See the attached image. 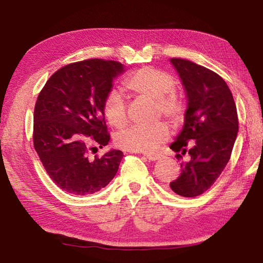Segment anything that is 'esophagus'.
Wrapping results in <instances>:
<instances>
[{
  "mask_svg": "<svg viewBox=\"0 0 263 263\" xmlns=\"http://www.w3.org/2000/svg\"><path fill=\"white\" fill-rule=\"evenodd\" d=\"M143 156H145L147 159H149V161H153V162L157 161V159H159V157H161L158 154H143Z\"/></svg>",
  "mask_w": 263,
  "mask_h": 263,
  "instance_id": "34e87169",
  "label": "esophagus"
}]
</instances>
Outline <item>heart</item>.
Listing matches in <instances>:
<instances>
[{
	"instance_id": "obj_1",
	"label": "heart",
	"mask_w": 263,
	"mask_h": 263,
	"mask_svg": "<svg viewBox=\"0 0 263 263\" xmlns=\"http://www.w3.org/2000/svg\"><path fill=\"white\" fill-rule=\"evenodd\" d=\"M126 86L138 96L156 102L158 111L172 121H178L183 115V104L173 93L176 80L173 76L154 67H145L136 71L126 81ZM104 114L112 126L122 127L126 123V104L120 90H111L104 102ZM168 137L165 123L151 126L132 125L116 133L115 145L128 152L153 153Z\"/></svg>"
}]
</instances>
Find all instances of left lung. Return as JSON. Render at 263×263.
Wrapping results in <instances>:
<instances>
[{
	"label": "left lung",
	"instance_id": "1",
	"mask_svg": "<svg viewBox=\"0 0 263 263\" xmlns=\"http://www.w3.org/2000/svg\"><path fill=\"white\" fill-rule=\"evenodd\" d=\"M170 63L187 98L182 130L170 148L183 155L187 141L195 140L190 159L180 164V177L170 187L180 196L195 197L212 186L229 162L238 133L237 109L227 83L214 71L184 59Z\"/></svg>",
	"mask_w": 263,
	"mask_h": 263
}]
</instances>
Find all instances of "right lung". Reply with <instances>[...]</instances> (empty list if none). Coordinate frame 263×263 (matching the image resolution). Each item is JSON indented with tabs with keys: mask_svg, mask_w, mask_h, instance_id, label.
Instances as JSON below:
<instances>
[{
	"mask_svg": "<svg viewBox=\"0 0 263 263\" xmlns=\"http://www.w3.org/2000/svg\"><path fill=\"white\" fill-rule=\"evenodd\" d=\"M124 71V65L112 60L67 65L50 77L37 97L35 151L50 178L67 193L95 194L116 176L124 156L121 151L110 149L93 159L87 154L91 143L102 148L109 142L104 102L112 82Z\"/></svg>",
	"mask_w": 263,
	"mask_h": 263,
	"instance_id": "1",
	"label": "right lung"
}]
</instances>
